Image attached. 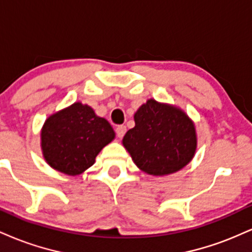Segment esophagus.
I'll return each instance as SVG.
<instances>
[{"label":"esophagus","instance_id":"34e87169","mask_svg":"<svg viewBox=\"0 0 252 252\" xmlns=\"http://www.w3.org/2000/svg\"><path fill=\"white\" fill-rule=\"evenodd\" d=\"M126 126H118L117 128H116L117 136H118V137H120V138L123 137L124 134H126Z\"/></svg>","mask_w":252,"mask_h":252}]
</instances>
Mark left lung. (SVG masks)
Instances as JSON below:
<instances>
[{
	"label": "left lung",
	"mask_w": 252,
	"mask_h": 252,
	"mask_svg": "<svg viewBox=\"0 0 252 252\" xmlns=\"http://www.w3.org/2000/svg\"><path fill=\"white\" fill-rule=\"evenodd\" d=\"M135 126L123 146L142 172L153 176L173 174L186 167L196 152L194 122L179 106L150 99L134 115Z\"/></svg>",
	"instance_id": "obj_1"
}]
</instances>
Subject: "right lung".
Here are the masks:
<instances>
[{
  "label": "right lung",
  "instance_id": "1",
  "mask_svg": "<svg viewBox=\"0 0 252 252\" xmlns=\"http://www.w3.org/2000/svg\"><path fill=\"white\" fill-rule=\"evenodd\" d=\"M115 136L105 118L97 116L88 104L76 102L46 118L40 144L48 166L76 176L94 163L96 156Z\"/></svg>",
  "mask_w": 252,
  "mask_h": 252
}]
</instances>
